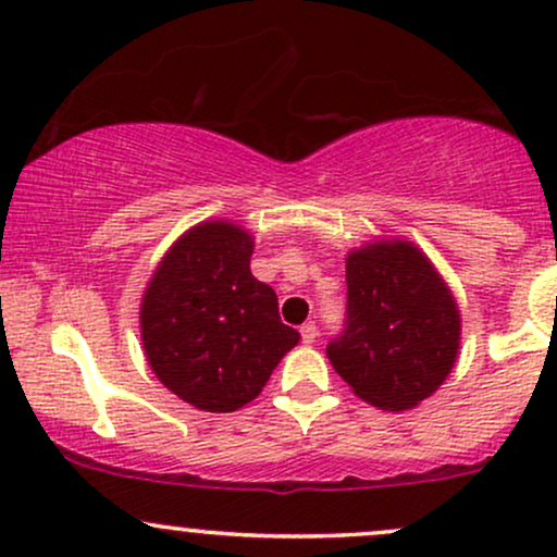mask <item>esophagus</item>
I'll return each instance as SVG.
<instances>
[{"instance_id":"1","label":"esophagus","mask_w":557,"mask_h":557,"mask_svg":"<svg viewBox=\"0 0 557 557\" xmlns=\"http://www.w3.org/2000/svg\"><path fill=\"white\" fill-rule=\"evenodd\" d=\"M300 337H304V343H306V345L317 343V337H319V327H317L314 322H306L304 327H300Z\"/></svg>"}]
</instances>
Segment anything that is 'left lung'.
<instances>
[{"label": "left lung", "mask_w": 557, "mask_h": 557, "mask_svg": "<svg viewBox=\"0 0 557 557\" xmlns=\"http://www.w3.org/2000/svg\"><path fill=\"white\" fill-rule=\"evenodd\" d=\"M348 327L327 345L350 389L382 411L417 408L461 354V309L413 240L380 235L345 253Z\"/></svg>", "instance_id": "8db88e82"}]
</instances>
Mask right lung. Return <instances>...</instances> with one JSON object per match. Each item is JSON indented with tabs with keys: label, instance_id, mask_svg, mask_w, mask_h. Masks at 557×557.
I'll use <instances>...</instances> for the list:
<instances>
[{
	"label": "right lung",
	"instance_id": "1",
	"mask_svg": "<svg viewBox=\"0 0 557 557\" xmlns=\"http://www.w3.org/2000/svg\"><path fill=\"white\" fill-rule=\"evenodd\" d=\"M253 235L233 220L188 227L144 287V356L172 395L230 413L264 389L300 335L280 322L277 296L251 274Z\"/></svg>",
	"mask_w": 557,
	"mask_h": 557
}]
</instances>
